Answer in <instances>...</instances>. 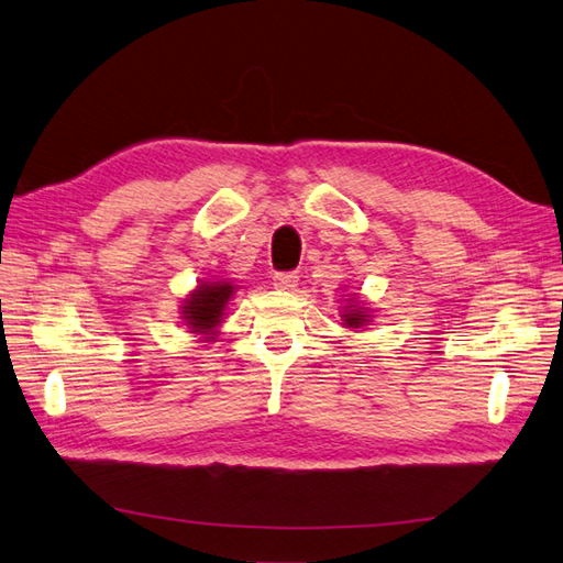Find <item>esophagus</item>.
I'll list each match as a JSON object with an SVG mask.
<instances>
[{"instance_id": "esophagus-1", "label": "esophagus", "mask_w": 563, "mask_h": 563, "mask_svg": "<svg viewBox=\"0 0 563 563\" xmlns=\"http://www.w3.org/2000/svg\"><path fill=\"white\" fill-rule=\"evenodd\" d=\"M297 280H299V276L292 271H283V273H276V276H273V285H276L278 290H295Z\"/></svg>"}]
</instances>
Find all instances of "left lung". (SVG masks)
I'll list each match as a JSON object with an SVG mask.
<instances>
[{
    "mask_svg": "<svg viewBox=\"0 0 563 563\" xmlns=\"http://www.w3.org/2000/svg\"><path fill=\"white\" fill-rule=\"evenodd\" d=\"M343 321H345L347 325H352V329H357V325H362L364 321H367V313H364L360 307L352 305V309H347V311L343 313Z\"/></svg>",
    "mask_w": 563,
    "mask_h": 563,
    "instance_id": "8db88e82",
    "label": "left lung"
}]
</instances>
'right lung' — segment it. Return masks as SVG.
I'll return each mask as SVG.
<instances>
[{
	"mask_svg": "<svg viewBox=\"0 0 563 563\" xmlns=\"http://www.w3.org/2000/svg\"><path fill=\"white\" fill-rule=\"evenodd\" d=\"M234 287L225 280L199 285L185 302V319L194 333H208L220 323Z\"/></svg>",
	"mask_w": 563,
	"mask_h": 563,
	"instance_id": "add662e5",
	"label": "right lung"
}]
</instances>
